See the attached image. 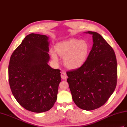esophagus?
I'll use <instances>...</instances> for the list:
<instances>
[{
	"instance_id": "34e87169",
	"label": "esophagus",
	"mask_w": 127,
	"mask_h": 127,
	"mask_svg": "<svg viewBox=\"0 0 127 127\" xmlns=\"http://www.w3.org/2000/svg\"><path fill=\"white\" fill-rule=\"evenodd\" d=\"M67 76L66 75V72L64 71H62L61 72V78L63 79H65L67 78Z\"/></svg>"
}]
</instances>
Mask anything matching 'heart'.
Wrapping results in <instances>:
<instances>
[{
  "instance_id": "obj_1",
  "label": "heart",
  "mask_w": 127,
  "mask_h": 127,
  "mask_svg": "<svg viewBox=\"0 0 127 127\" xmlns=\"http://www.w3.org/2000/svg\"><path fill=\"white\" fill-rule=\"evenodd\" d=\"M89 49L87 42L75 38L63 41L55 45L56 52L64 58L65 65L71 69H77L83 65L87 58ZM50 55L53 60L57 62L58 57L53 50H51Z\"/></svg>"
}]
</instances>
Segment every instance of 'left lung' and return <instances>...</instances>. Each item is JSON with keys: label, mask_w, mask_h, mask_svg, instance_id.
<instances>
[{"label": "left lung", "mask_w": 127, "mask_h": 127, "mask_svg": "<svg viewBox=\"0 0 127 127\" xmlns=\"http://www.w3.org/2000/svg\"><path fill=\"white\" fill-rule=\"evenodd\" d=\"M85 33L93 35L92 49L80 67L66 72L67 82L76 105L93 110L104 105L114 93L117 65L114 50L101 35L92 31Z\"/></svg>", "instance_id": "obj_1"}]
</instances>
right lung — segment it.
<instances>
[{
    "label": "right lung",
    "instance_id": "add662e5",
    "mask_svg": "<svg viewBox=\"0 0 127 127\" xmlns=\"http://www.w3.org/2000/svg\"><path fill=\"white\" fill-rule=\"evenodd\" d=\"M48 40L45 35L28 34L12 53L8 65L12 93L20 105L34 113L52 108L61 81V70L48 64Z\"/></svg>",
    "mask_w": 127,
    "mask_h": 127
}]
</instances>
